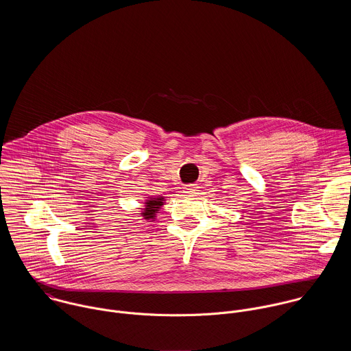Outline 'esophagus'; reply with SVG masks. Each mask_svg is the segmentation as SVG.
Listing matches in <instances>:
<instances>
[{
	"instance_id": "obj_1",
	"label": "esophagus",
	"mask_w": 351,
	"mask_h": 351,
	"mask_svg": "<svg viewBox=\"0 0 351 351\" xmlns=\"http://www.w3.org/2000/svg\"><path fill=\"white\" fill-rule=\"evenodd\" d=\"M197 185L196 184H191V185H186L185 188H184V191H185V193H188V195H193V193H196L197 192Z\"/></svg>"
}]
</instances>
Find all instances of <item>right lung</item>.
<instances>
[{"label":"right lung","mask_w":351,"mask_h":351,"mask_svg":"<svg viewBox=\"0 0 351 351\" xmlns=\"http://www.w3.org/2000/svg\"><path fill=\"white\" fill-rule=\"evenodd\" d=\"M163 201H165V197L149 199V200L145 202V204H146V208L143 209L142 216H143L145 219H147V220L155 219V213H156V212L159 210V208L163 205Z\"/></svg>","instance_id":"1"}]
</instances>
